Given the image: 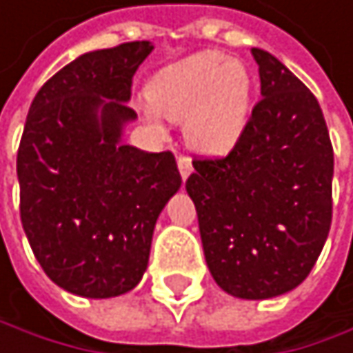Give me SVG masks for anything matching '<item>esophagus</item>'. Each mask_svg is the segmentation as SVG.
<instances>
[{"label": "esophagus", "mask_w": 353, "mask_h": 353, "mask_svg": "<svg viewBox=\"0 0 353 353\" xmlns=\"http://www.w3.org/2000/svg\"><path fill=\"white\" fill-rule=\"evenodd\" d=\"M178 169H180V175H182V180H188V175L192 173V163L188 157H180L178 159Z\"/></svg>", "instance_id": "esophagus-1"}]
</instances>
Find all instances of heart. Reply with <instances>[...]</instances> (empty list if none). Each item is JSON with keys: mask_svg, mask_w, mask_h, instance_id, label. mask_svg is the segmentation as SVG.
Segmentation results:
<instances>
[{"mask_svg": "<svg viewBox=\"0 0 353 353\" xmlns=\"http://www.w3.org/2000/svg\"><path fill=\"white\" fill-rule=\"evenodd\" d=\"M150 119L184 121L186 144L209 157L230 152L247 130L253 77L241 60L199 52L161 68L146 85Z\"/></svg>", "mask_w": 353, "mask_h": 353, "instance_id": "obj_1", "label": "heart"}]
</instances>
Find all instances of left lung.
I'll use <instances>...</instances> for the list:
<instances>
[{
	"label": "left lung",
	"mask_w": 353,
	"mask_h": 353,
	"mask_svg": "<svg viewBox=\"0 0 353 353\" xmlns=\"http://www.w3.org/2000/svg\"><path fill=\"white\" fill-rule=\"evenodd\" d=\"M251 54L263 98L228 157L192 161L186 190L213 281L270 299L307 279L329 236L333 146L314 94L279 58Z\"/></svg>",
	"instance_id": "left-lung-1"
}]
</instances>
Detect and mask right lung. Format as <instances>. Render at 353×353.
<instances>
[{
	"label": "right lung",
	"mask_w": 353,
	"mask_h": 353,
	"mask_svg": "<svg viewBox=\"0 0 353 353\" xmlns=\"http://www.w3.org/2000/svg\"><path fill=\"white\" fill-rule=\"evenodd\" d=\"M152 52L130 41L79 56L33 98L16 157L20 219L58 287L106 299L146 272L154 223L180 190L175 157L123 144L132 79Z\"/></svg>",
	"instance_id": "add662e5"
}]
</instances>
